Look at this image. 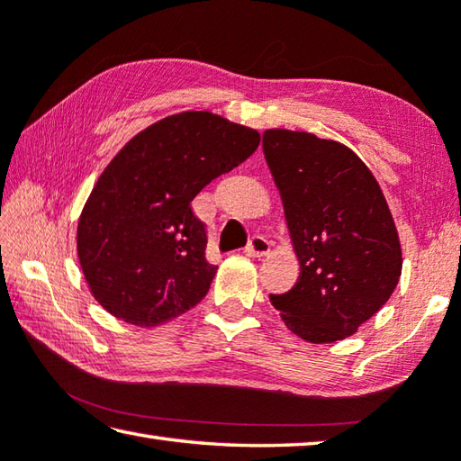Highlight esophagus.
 <instances>
[{
    "mask_svg": "<svg viewBox=\"0 0 461 461\" xmlns=\"http://www.w3.org/2000/svg\"><path fill=\"white\" fill-rule=\"evenodd\" d=\"M269 251H272V243H269L264 236H254L246 248V254L249 258H264L269 254Z\"/></svg>",
    "mask_w": 461,
    "mask_h": 461,
    "instance_id": "esophagus-1",
    "label": "esophagus"
}]
</instances>
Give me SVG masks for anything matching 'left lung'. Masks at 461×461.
<instances>
[{
	"label": "left lung",
	"mask_w": 461,
	"mask_h": 461,
	"mask_svg": "<svg viewBox=\"0 0 461 461\" xmlns=\"http://www.w3.org/2000/svg\"><path fill=\"white\" fill-rule=\"evenodd\" d=\"M264 153L300 259L295 285L269 302L310 344L354 336L402 276L400 236L382 187L357 153L308 131L266 130Z\"/></svg>",
	"instance_id": "obj_1"
}]
</instances>
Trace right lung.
I'll list each match as a JSON object with an SVG mask.
<instances>
[{
    "instance_id": "obj_1",
    "label": "right lung",
    "mask_w": 461,
    "mask_h": 461,
    "mask_svg": "<svg viewBox=\"0 0 461 461\" xmlns=\"http://www.w3.org/2000/svg\"><path fill=\"white\" fill-rule=\"evenodd\" d=\"M259 140L218 113L182 112L115 153L77 221L81 272L105 312L156 328L203 300L218 267L205 259V225L192 200L246 161Z\"/></svg>"
}]
</instances>
